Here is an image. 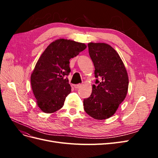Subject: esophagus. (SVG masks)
I'll list each match as a JSON object with an SVG mask.
<instances>
[{"instance_id": "esophagus-1", "label": "esophagus", "mask_w": 158, "mask_h": 158, "mask_svg": "<svg viewBox=\"0 0 158 158\" xmlns=\"http://www.w3.org/2000/svg\"><path fill=\"white\" fill-rule=\"evenodd\" d=\"M74 88H76V89H78V88H80L81 86H82V84H74Z\"/></svg>"}]
</instances>
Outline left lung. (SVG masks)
<instances>
[{
	"instance_id": "8db88e82",
	"label": "left lung",
	"mask_w": 158,
	"mask_h": 158,
	"mask_svg": "<svg viewBox=\"0 0 158 158\" xmlns=\"http://www.w3.org/2000/svg\"><path fill=\"white\" fill-rule=\"evenodd\" d=\"M89 55L95 67V84L90 96L84 99L85 111L103 120L111 117L126 98L128 78L125 66L112 47L89 43Z\"/></svg>"
}]
</instances>
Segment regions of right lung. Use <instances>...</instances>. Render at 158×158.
Wrapping results in <instances>:
<instances>
[{"instance_id":"obj_1","label":"right lung","mask_w":158,"mask_h":158,"mask_svg":"<svg viewBox=\"0 0 158 158\" xmlns=\"http://www.w3.org/2000/svg\"><path fill=\"white\" fill-rule=\"evenodd\" d=\"M85 48L82 43L60 39L43 52L31 75V88L42 111L52 113L63 107L71 92L69 60Z\"/></svg>"}]
</instances>
